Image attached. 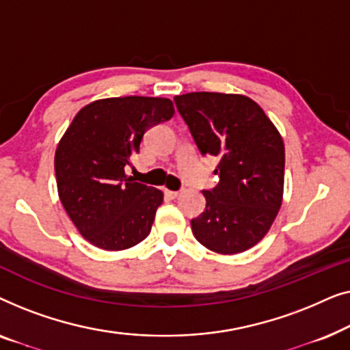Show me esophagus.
I'll return each instance as SVG.
<instances>
[{"mask_svg": "<svg viewBox=\"0 0 350 350\" xmlns=\"http://www.w3.org/2000/svg\"><path fill=\"white\" fill-rule=\"evenodd\" d=\"M164 194L169 199H176L180 196V191H170V189H164Z\"/></svg>", "mask_w": 350, "mask_h": 350, "instance_id": "1", "label": "esophagus"}]
</instances>
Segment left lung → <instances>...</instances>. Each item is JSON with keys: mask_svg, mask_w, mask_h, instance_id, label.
I'll return each instance as SVG.
<instances>
[{"mask_svg": "<svg viewBox=\"0 0 350 350\" xmlns=\"http://www.w3.org/2000/svg\"><path fill=\"white\" fill-rule=\"evenodd\" d=\"M176 108L202 156L218 157V185L202 191L205 210L191 219L208 250L234 255L256 245L279 213L285 148L262 108L237 94L176 95Z\"/></svg>", "mask_w": 350, "mask_h": 350, "instance_id": "left-lung-1", "label": "left lung"}]
</instances>
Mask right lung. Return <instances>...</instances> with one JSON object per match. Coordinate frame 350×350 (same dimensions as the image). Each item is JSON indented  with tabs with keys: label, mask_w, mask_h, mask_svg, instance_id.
Wrapping results in <instances>:
<instances>
[{
	"label": "right lung",
	"mask_w": 350,
	"mask_h": 350,
	"mask_svg": "<svg viewBox=\"0 0 350 350\" xmlns=\"http://www.w3.org/2000/svg\"><path fill=\"white\" fill-rule=\"evenodd\" d=\"M161 97H114L85 105L55 150L60 202L85 241L103 250H126L151 231L162 191L133 181L127 165L148 129L174 116Z\"/></svg>",
	"instance_id": "obj_1"
}]
</instances>
